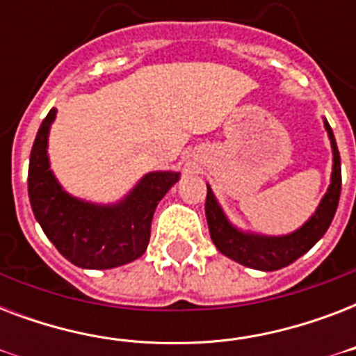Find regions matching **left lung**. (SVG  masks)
<instances>
[{"label":"left lung","instance_id":"1","mask_svg":"<svg viewBox=\"0 0 356 356\" xmlns=\"http://www.w3.org/2000/svg\"><path fill=\"white\" fill-rule=\"evenodd\" d=\"M323 127L331 140L332 149V172L331 184L321 197L320 205L316 207L312 216L299 229L288 234H260L253 231L236 227L220 205L212 188L207 183L205 214L209 223V233L218 251L238 264L248 266L260 271H275L284 266L292 264L299 257H303L331 225L332 218L337 214L340 190H342V164L338 153L337 140L332 129L325 118Z\"/></svg>","mask_w":356,"mask_h":356}]
</instances>
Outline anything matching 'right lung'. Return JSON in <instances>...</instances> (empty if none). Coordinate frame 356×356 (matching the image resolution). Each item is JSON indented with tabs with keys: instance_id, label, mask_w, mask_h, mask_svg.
Returning a JSON list of instances; mask_svg holds the SVG:
<instances>
[{
	"instance_id": "obj_1",
	"label": "right lung",
	"mask_w": 356,
	"mask_h": 356,
	"mask_svg": "<svg viewBox=\"0 0 356 356\" xmlns=\"http://www.w3.org/2000/svg\"><path fill=\"white\" fill-rule=\"evenodd\" d=\"M51 108L36 133L29 156V201L36 222L64 259L85 270H111L144 254L159 201L181 179V172L156 170L114 203L81 200L63 188L49 164Z\"/></svg>"
}]
</instances>
